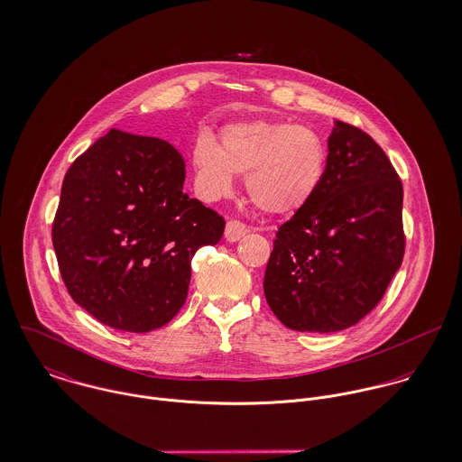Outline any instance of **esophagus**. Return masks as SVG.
Returning a JSON list of instances; mask_svg holds the SVG:
<instances>
[{"label":"esophagus","mask_w":462,"mask_h":462,"mask_svg":"<svg viewBox=\"0 0 462 462\" xmlns=\"http://www.w3.org/2000/svg\"><path fill=\"white\" fill-rule=\"evenodd\" d=\"M247 231H249L247 226L242 224L240 220H229V222L226 224V233H224V236H226L227 242H238L242 236H245Z\"/></svg>","instance_id":"34e87169"}]
</instances>
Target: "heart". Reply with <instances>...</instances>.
<instances>
[{
	"mask_svg": "<svg viewBox=\"0 0 462 462\" xmlns=\"http://www.w3.org/2000/svg\"><path fill=\"white\" fill-rule=\"evenodd\" d=\"M326 160L324 142L311 128L263 119L226 126L220 145L202 133L192 149L200 198L227 196L235 172L245 174L249 198L268 213L306 206L324 181Z\"/></svg>",
	"mask_w": 462,
	"mask_h": 462,
	"instance_id": "obj_1",
	"label": "heart"
}]
</instances>
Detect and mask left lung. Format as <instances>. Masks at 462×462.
Returning a JSON list of instances; mask_svg holds the SVG:
<instances>
[{"instance_id":"8db88e82","label":"left lung","mask_w":462,"mask_h":462,"mask_svg":"<svg viewBox=\"0 0 462 462\" xmlns=\"http://www.w3.org/2000/svg\"><path fill=\"white\" fill-rule=\"evenodd\" d=\"M320 189L275 233L263 290L300 332L356 326L383 299L403 258L398 174L363 130L334 121Z\"/></svg>"}]
</instances>
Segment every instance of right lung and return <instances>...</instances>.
<instances>
[{"label":"right lung","mask_w":462,"mask_h":462,"mask_svg":"<svg viewBox=\"0 0 462 462\" xmlns=\"http://www.w3.org/2000/svg\"><path fill=\"white\" fill-rule=\"evenodd\" d=\"M183 185L178 149L119 130L67 171L53 247L69 295L101 324L149 332L183 308L194 254L218 244L226 227Z\"/></svg>","instance_id":"1"}]
</instances>
